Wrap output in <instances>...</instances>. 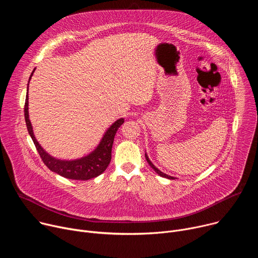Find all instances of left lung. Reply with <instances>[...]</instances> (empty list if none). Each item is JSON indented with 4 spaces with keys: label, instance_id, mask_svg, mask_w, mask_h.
<instances>
[{
    "label": "left lung",
    "instance_id": "8db88e82",
    "mask_svg": "<svg viewBox=\"0 0 258 258\" xmlns=\"http://www.w3.org/2000/svg\"><path fill=\"white\" fill-rule=\"evenodd\" d=\"M145 157H146V160H147V162L149 163V165L155 170V172L156 173H158L160 176H162V177H166V178H168V179H175L176 177H174V176H170V175H168V174H166V173H164V172H162L161 170H159L153 163H152V161L149 159V157H148V155H147V153H145Z\"/></svg>",
    "mask_w": 258,
    "mask_h": 258
}]
</instances>
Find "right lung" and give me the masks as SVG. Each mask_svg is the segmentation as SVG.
I'll return each instance as SVG.
<instances>
[{
	"label": "right lung",
	"instance_id": "obj_1",
	"mask_svg": "<svg viewBox=\"0 0 258 258\" xmlns=\"http://www.w3.org/2000/svg\"><path fill=\"white\" fill-rule=\"evenodd\" d=\"M35 68L32 70L31 75L29 77V81L33 75ZM27 84V92L25 98V105H24V118L27 126L28 134L33 141L36 150H38L42 160L47 165V167L56 172L57 174L69 178V179H79V180H88L94 177H97L101 173H103L107 166L111 160V151H112V145L114 141L115 134L119 126L124 122V118H119L114 121L110 125L105 134L103 135L100 143L96 147V149L92 151L90 154L73 160H63L58 159L52 155H50L40 143L36 140L33 134L32 125L29 119L28 114V85Z\"/></svg>",
	"mask_w": 258,
	"mask_h": 258
}]
</instances>
